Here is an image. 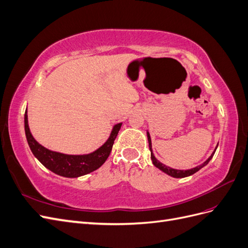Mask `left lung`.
<instances>
[{
  "mask_svg": "<svg viewBox=\"0 0 248 248\" xmlns=\"http://www.w3.org/2000/svg\"><path fill=\"white\" fill-rule=\"evenodd\" d=\"M147 138H148V142H149V149H150V151H151V160H152L154 166L157 169H159L160 170H162L163 172H166L167 175H169L170 177H174V178H185V177L191 176V175L194 174V172H197L198 170H200L202 168H204L205 166H207V164L209 163V161L212 159V157H213V155H214V153L216 151V149H217V147H218V144H217L215 149H214L213 153L210 155V157L205 162H202V164H200V166L193 168V169H190V170H176V169H171V168L166 166V164H163L159 160L156 159V157L154 156L153 150H152V141H151V137H150L149 131H147Z\"/></svg>",
  "mask_w": 248,
  "mask_h": 248,
  "instance_id": "8db88e82",
  "label": "left lung"
}]
</instances>
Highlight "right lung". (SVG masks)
<instances>
[{"instance_id": "add662e5", "label": "right lung", "mask_w": 248, "mask_h": 248, "mask_svg": "<svg viewBox=\"0 0 248 248\" xmlns=\"http://www.w3.org/2000/svg\"><path fill=\"white\" fill-rule=\"evenodd\" d=\"M121 126L122 123L112 126L108 139L95 151L88 154L70 155L51 151L40 145L30 131L27 109L25 112V132L32 153L46 169L59 176L66 178H78L99 169L109 156L112 145H114Z\"/></svg>"}]
</instances>
